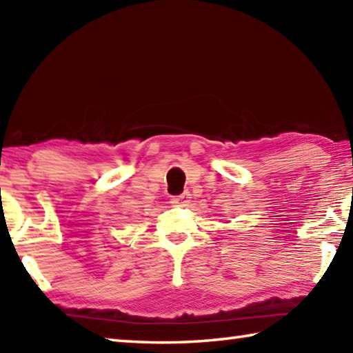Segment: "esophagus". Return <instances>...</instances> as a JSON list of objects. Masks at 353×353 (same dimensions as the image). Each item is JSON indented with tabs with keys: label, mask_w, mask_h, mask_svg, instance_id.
<instances>
[{
	"label": "esophagus",
	"mask_w": 353,
	"mask_h": 353,
	"mask_svg": "<svg viewBox=\"0 0 353 353\" xmlns=\"http://www.w3.org/2000/svg\"><path fill=\"white\" fill-rule=\"evenodd\" d=\"M190 193L188 191H183L182 194H179V196H172V199H171V202L172 204H176V205H187L188 204V201H190Z\"/></svg>",
	"instance_id": "esophagus-1"
}]
</instances>
